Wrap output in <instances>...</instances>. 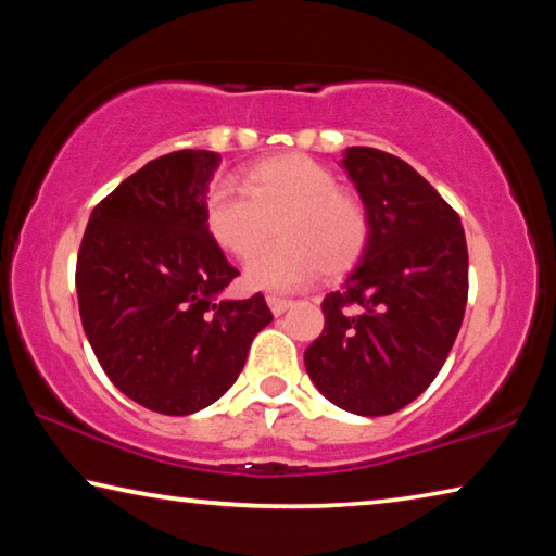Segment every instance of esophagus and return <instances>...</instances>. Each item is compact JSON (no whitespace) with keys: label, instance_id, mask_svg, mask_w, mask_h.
I'll list each match as a JSON object with an SVG mask.
<instances>
[{"label":"esophagus","instance_id":"esophagus-1","mask_svg":"<svg viewBox=\"0 0 556 556\" xmlns=\"http://www.w3.org/2000/svg\"><path fill=\"white\" fill-rule=\"evenodd\" d=\"M267 304H269V308H271V314H275V316H281V314L287 312V308H289L291 304H294V301H291V299H285V296H275V294H269V296H267Z\"/></svg>","mask_w":556,"mask_h":556}]
</instances>
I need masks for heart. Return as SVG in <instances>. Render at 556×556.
Here are the masks:
<instances>
[{
    "label": "heart",
    "instance_id": "heart-1",
    "mask_svg": "<svg viewBox=\"0 0 556 556\" xmlns=\"http://www.w3.org/2000/svg\"><path fill=\"white\" fill-rule=\"evenodd\" d=\"M244 188L218 184L205 199V230L223 252L250 260L278 225L280 242L244 269L250 287L287 291L318 271L343 277L370 242V215L338 176L304 154H279L252 164Z\"/></svg>",
    "mask_w": 556,
    "mask_h": 556
}]
</instances>
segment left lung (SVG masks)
<instances>
[{"label":"left lung","mask_w":556,"mask_h":556,"mask_svg":"<svg viewBox=\"0 0 556 556\" xmlns=\"http://www.w3.org/2000/svg\"><path fill=\"white\" fill-rule=\"evenodd\" d=\"M348 176L370 215V242L345 285L324 299L308 378L341 409L382 417L417 400L446 363L468 299L458 213L388 152L351 147Z\"/></svg>","instance_id":"1"}]
</instances>
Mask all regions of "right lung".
<instances>
[{
  "instance_id": "obj_1",
  "label": "right lung",
  "mask_w": 556,
  "mask_h": 556,
  "mask_svg": "<svg viewBox=\"0 0 556 556\" xmlns=\"http://www.w3.org/2000/svg\"><path fill=\"white\" fill-rule=\"evenodd\" d=\"M220 156L181 149L127 176L90 215L75 265L83 331L119 392L184 417L238 380L271 318L265 296L223 301L240 275L205 230Z\"/></svg>"
}]
</instances>
